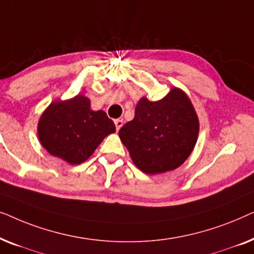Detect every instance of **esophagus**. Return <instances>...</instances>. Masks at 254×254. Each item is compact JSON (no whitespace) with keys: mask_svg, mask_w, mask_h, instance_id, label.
<instances>
[{"mask_svg":"<svg viewBox=\"0 0 254 254\" xmlns=\"http://www.w3.org/2000/svg\"><path fill=\"white\" fill-rule=\"evenodd\" d=\"M114 124H116L117 130H119L120 128L123 127V125H124V120H123V119H117V120H114Z\"/></svg>","mask_w":254,"mask_h":254,"instance_id":"esophagus-1","label":"esophagus"}]
</instances>
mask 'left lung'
Here are the masks:
<instances>
[{
	"label": "left lung",
	"instance_id": "left-lung-1",
	"mask_svg": "<svg viewBox=\"0 0 254 254\" xmlns=\"http://www.w3.org/2000/svg\"><path fill=\"white\" fill-rule=\"evenodd\" d=\"M135 165L147 175L179 168L195 147L199 118L189 96L173 86L157 102L142 97L135 117L119 130Z\"/></svg>",
	"mask_w": 254,
	"mask_h": 254
}]
</instances>
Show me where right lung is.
Here are the masks:
<instances>
[{"mask_svg": "<svg viewBox=\"0 0 254 254\" xmlns=\"http://www.w3.org/2000/svg\"><path fill=\"white\" fill-rule=\"evenodd\" d=\"M112 133L113 121L104 111H92L91 102L83 95L52 102L38 121L41 145L71 165L86 161Z\"/></svg>", "mask_w": 254, "mask_h": 254, "instance_id": "add662e5", "label": "right lung"}]
</instances>
